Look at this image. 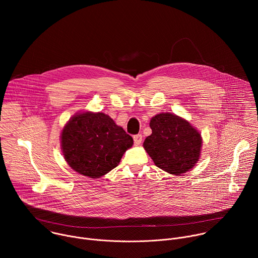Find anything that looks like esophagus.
Instances as JSON below:
<instances>
[{
    "label": "esophagus",
    "mask_w": 258,
    "mask_h": 258,
    "mask_svg": "<svg viewBox=\"0 0 258 258\" xmlns=\"http://www.w3.org/2000/svg\"><path fill=\"white\" fill-rule=\"evenodd\" d=\"M134 143H135L136 146L141 145V143H142V135H136V136H134Z\"/></svg>",
    "instance_id": "34e87169"
}]
</instances>
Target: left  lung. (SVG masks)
I'll list each match as a JSON object with an SVG mask.
<instances>
[{"instance_id":"left-lung-1","label":"left lung","mask_w":258,"mask_h":258,"mask_svg":"<svg viewBox=\"0 0 258 258\" xmlns=\"http://www.w3.org/2000/svg\"><path fill=\"white\" fill-rule=\"evenodd\" d=\"M152 134L143 143L154 164L167 173L179 175L199 161L202 148L200 132L188 120L165 112L150 120Z\"/></svg>"}]
</instances>
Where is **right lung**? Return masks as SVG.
<instances>
[{"instance_id": "right-lung-1", "label": "right lung", "mask_w": 258, "mask_h": 258, "mask_svg": "<svg viewBox=\"0 0 258 258\" xmlns=\"http://www.w3.org/2000/svg\"><path fill=\"white\" fill-rule=\"evenodd\" d=\"M61 150L67 164L80 174L99 178L115 168L133 138L103 112L73 115L61 131Z\"/></svg>"}]
</instances>
